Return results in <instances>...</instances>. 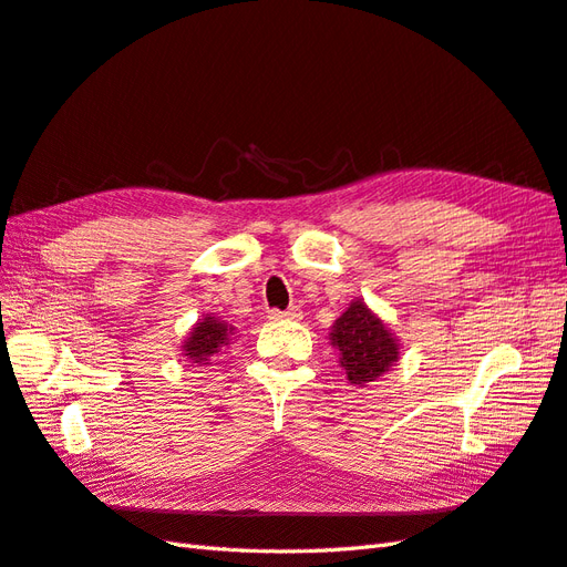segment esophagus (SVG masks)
Masks as SVG:
<instances>
[{
  "instance_id": "34e87169",
  "label": "esophagus",
  "mask_w": 567,
  "mask_h": 567,
  "mask_svg": "<svg viewBox=\"0 0 567 567\" xmlns=\"http://www.w3.org/2000/svg\"><path fill=\"white\" fill-rule=\"evenodd\" d=\"M301 316L303 313L299 309H289V311H282V313L280 311L270 313V318H285V321H301Z\"/></svg>"
}]
</instances>
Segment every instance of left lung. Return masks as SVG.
Returning a JSON list of instances; mask_svg holds the SVG:
<instances>
[{
  "label": "left lung",
  "mask_w": 567,
  "mask_h": 567,
  "mask_svg": "<svg viewBox=\"0 0 567 567\" xmlns=\"http://www.w3.org/2000/svg\"><path fill=\"white\" fill-rule=\"evenodd\" d=\"M340 367L352 385L364 388L379 381L398 364L400 340L364 299H352L328 332Z\"/></svg>",
  "instance_id": "left-lung-1"
}]
</instances>
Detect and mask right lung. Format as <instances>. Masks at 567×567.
Segmentation results:
<instances>
[{
	"instance_id": "1",
	"label": "right lung",
	"mask_w": 567,
	"mask_h": 567,
	"mask_svg": "<svg viewBox=\"0 0 567 567\" xmlns=\"http://www.w3.org/2000/svg\"><path fill=\"white\" fill-rule=\"evenodd\" d=\"M235 340V326L225 323L220 316L203 313L188 330L182 344V354L196 367L213 364V357Z\"/></svg>"
}]
</instances>
